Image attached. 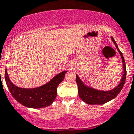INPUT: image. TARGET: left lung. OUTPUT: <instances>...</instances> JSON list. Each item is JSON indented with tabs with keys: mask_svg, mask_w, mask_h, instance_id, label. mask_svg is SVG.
I'll return each instance as SVG.
<instances>
[{
	"mask_svg": "<svg viewBox=\"0 0 134 134\" xmlns=\"http://www.w3.org/2000/svg\"><path fill=\"white\" fill-rule=\"evenodd\" d=\"M111 40L114 44L115 46H116L117 51H119L121 59H122V69H123L122 78L120 79V81L116 88L110 90L105 91V90H97L87 86L83 82V81L80 79V77L76 74V82H77V86H78L79 96L81 99L87 104L102 105L108 102L109 100H112L120 93V92L121 91V90L125 84V82L127 71H126V66L124 57L112 36L111 37Z\"/></svg>",
	"mask_w": 134,
	"mask_h": 134,
	"instance_id": "left-lung-1",
	"label": "left lung"
}]
</instances>
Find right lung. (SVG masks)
Returning a JSON list of instances; mask_svg holds the SVG:
<instances>
[{"instance_id": "obj_1", "label": "right lung", "mask_w": 134, "mask_h": 134, "mask_svg": "<svg viewBox=\"0 0 134 134\" xmlns=\"http://www.w3.org/2000/svg\"><path fill=\"white\" fill-rule=\"evenodd\" d=\"M67 70L57 74L46 84L34 88H23L14 85L9 79L5 69V79L9 90L14 99L23 105L30 108H42L49 106L57 97V88L64 79Z\"/></svg>"}]
</instances>
